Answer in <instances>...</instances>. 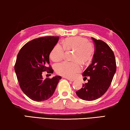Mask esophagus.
I'll return each mask as SVG.
<instances>
[{
	"label": "esophagus",
	"instance_id": "34e87169",
	"mask_svg": "<svg viewBox=\"0 0 130 130\" xmlns=\"http://www.w3.org/2000/svg\"><path fill=\"white\" fill-rule=\"evenodd\" d=\"M67 78V79H68V80H69V81H74V79H71V78Z\"/></svg>",
	"mask_w": 130,
	"mask_h": 130
}]
</instances>
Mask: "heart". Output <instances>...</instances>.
<instances>
[{"label": "heart", "mask_w": 130, "mask_h": 130, "mask_svg": "<svg viewBox=\"0 0 130 130\" xmlns=\"http://www.w3.org/2000/svg\"><path fill=\"white\" fill-rule=\"evenodd\" d=\"M61 45L57 43L50 53V58L54 62H59L64 58L65 50L74 51L72 59L74 62L64 61L55 66L58 74L67 78H73L81 71L80 62L85 64L92 59L94 47L91 42L81 36L66 38Z\"/></svg>", "instance_id": "heart-1"}]
</instances>
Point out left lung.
Returning <instances> with one entry per match:
<instances>
[{
  "instance_id": "left-lung-1",
  "label": "left lung",
  "mask_w": 130,
  "mask_h": 130,
  "mask_svg": "<svg viewBox=\"0 0 130 130\" xmlns=\"http://www.w3.org/2000/svg\"><path fill=\"white\" fill-rule=\"evenodd\" d=\"M95 52L92 63L85 69L83 75L88 83L76 92L78 97L86 101H93L101 97L110 86L116 71L114 52L105 42L92 38Z\"/></svg>"
}]
</instances>
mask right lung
I'll return each mask as SVG.
<instances>
[{
	"label": "right lung",
	"mask_w": 130,
	"mask_h": 130,
	"mask_svg": "<svg viewBox=\"0 0 130 130\" xmlns=\"http://www.w3.org/2000/svg\"><path fill=\"white\" fill-rule=\"evenodd\" d=\"M59 36L36 38L26 43L18 53L15 65L16 76L22 91L33 101H43L54 94L61 76L43 79V72L52 74L49 56Z\"/></svg>",
	"instance_id": "1"
}]
</instances>
